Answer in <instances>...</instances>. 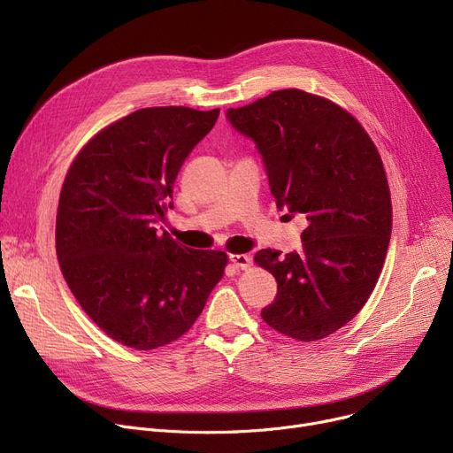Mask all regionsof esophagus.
<instances>
[{
  "instance_id": "obj_1",
  "label": "esophagus",
  "mask_w": 453,
  "mask_h": 453,
  "mask_svg": "<svg viewBox=\"0 0 453 453\" xmlns=\"http://www.w3.org/2000/svg\"><path fill=\"white\" fill-rule=\"evenodd\" d=\"M229 260H231V265L236 268V270H246V268H250V265H251V258H250V255H244V253H241V255H229Z\"/></svg>"
}]
</instances>
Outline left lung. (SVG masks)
I'll return each instance as SVG.
<instances>
[{"label":"left lung","instance_id":"8db88e82","mask_svg":"<svg viewBox=\"0 0 453 453\" xmlns=\"http://www.w3.org/2000/svg\"><path fill=\"white\" fill-rule=\"evenodd\" d=\"M226 115L263 156L277 207L308 220L299 251H257L277 280L260 316L284 336L321 340L362 311L382 272L393 224L382 159L349 111L303 89L272 91Z\"/></svg>","mask_w":453,"mask_h":453}]
</instances>
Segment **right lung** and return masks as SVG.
<instances>
[{
  "instance_id": "1",
  "label": "right lung",
  "mask_w": 453,
  "mask_h": 453,
  "mask_svg": "<svg viewBox=\"0 0 453 453\" xmlns=\"http://www.w3.org/2000/svg\"><path fill=\"white\" fill-rule=\"evenodd\" d=\"M219 113L137 110L95 135L65 174L57 212L60 270L84 312L130 349L183 336L224 275V251L185 248L154 227L173 209L185 157Z\"/></svg>"
}]
</instances>
